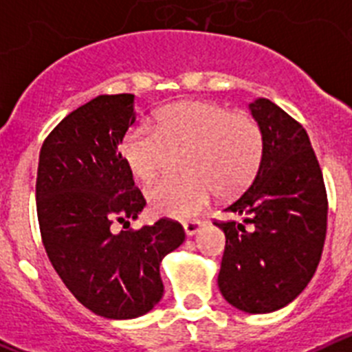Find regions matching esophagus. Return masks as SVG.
I'll return each instance as SVG.
<instances>
[{
    "label": "esophagus",
    "mask_w": 352,
    "mask_h": 352,
    "mask_svg": "<svg viewBox=\"0 0 352 352\" xmlns=\"http://www.w3.org/2000/svg\"><path fill=\"white\" fill-rule=\"evenodd\" d=\"M203 226H204L203 220H188V222L183 223V227H185L186 236H194L195 232H197L199 229H201V227H203Z\"/></svg>",
    "instance_id": "esophagus-1"
}]
</instances>
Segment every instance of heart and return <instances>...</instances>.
<instances>
[{
	"mask_svg": "<svg viewBox=\"0 0 352 352\" xmlns=\"http://www.w3.org/2000/svg\"><path fill=\"white\" fill-rule=\"evenodd\" d=\"M183 178H162L146 188L157 214L190 219L219 192H241L263 158V132L250 114L206 100H185L158 111L153 129L135 125L121 138L120 155L138 182L148 183L183 153Z\"/></svg>",
	"mask_w": 352,
	"mask_h": 352,
	"instance_id": "b5f03b06",
	"label": "heart"
}]
</instances>
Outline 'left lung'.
<instances>
[{
  "label": "left lung",
  "mask_w": 352,
  "mask_h": 352,
  "mask_svg": "<svg viewBox=\"0 0 352 352\" xmlns=\"http://www.w3.org/2000/svg\"><path fill=\"white\" fill-rule=\"evenodd\" d=\"M250 111L263 132V158L250 186L226 208L243 222H214L226 234L219 287L236 309L268 314L291 303L316 273L328 197L307 130L268 98L252 102Z\"/></svg>",
  "instance_id": "8db88e82"
}]
</instances>
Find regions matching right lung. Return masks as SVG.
I'll return each instance as SVG.
<instances>
[{"mask_svg": "<svg viewBox=\"0 0 352 352\" xmlns=\"http://www.w3.org/2000/svg\"><path fill=\"white\" fill-rule=\"evenodd\" d=\"M133 123V95L96 96L49 133L36 173V214L52 268L79 303L107 319L153 309L164 294L162 259L185 241L170 219L113 232L114 222L130 226L146 206L118 151Z\"/></svg>", "mask_w": 352, "mask_h": 352, "instance_id": "add662e5", "label": "right lung"}]
</instances>
